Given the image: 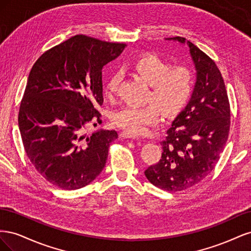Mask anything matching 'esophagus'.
I'll return each mask as SVG.
<instances>
[{
	"label": "esophagus",
	"mask_w": 251,
	"mask_h": 251,
	"mask_svg": "<svg viewBox=\"0 0 251 251\" xmlns=\"http://www.w3.org/2000/svg\"><path fill=\"white\" fill-rule=\"evenodd\" d=\"M120 137L126 138V139H138L139 136L136 134H133V133H130V132H123L120 134Z\"/></svg>",
	"instance_id": "esophagus-1"
}]
</instances>
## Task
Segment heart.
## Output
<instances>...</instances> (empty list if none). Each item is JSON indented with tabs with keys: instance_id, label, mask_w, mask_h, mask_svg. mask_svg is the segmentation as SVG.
<instances>
[{
	"instance_id": "heart-1",
	"label": "heart",
	"mask_w": 251,
	"mask_h": 251,
	"mask_svg": "<svg viewBox=\"0 0 251 251\" xmlns=\"http://www.w3.org/2000/svg\"><path fill=\"white\" fill-rule=\"evenodd\" d=\"M132 69L150 85L147 100L151 102L125 105L113 113L112 120L126 132L140 134L157 123L161 115L160 109L169 116L180 112L191 97L194 78L187 67H171L170 63L154 54L138 57L132 64ZM121 79L123 73L120 71L112 72L105 82V94H115Z\"/></svg>"
}]
</instances>
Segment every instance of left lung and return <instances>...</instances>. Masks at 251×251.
<instances>
[{
	"instance_id": "1",
	"label": "left lung",
	"mask_w": 251,
	"mask_h": 251,
	"mask_svg": "<svg viewBox=\"0 0 251 251\" xmlns=\"http://www.w3.org/2000/svg\"><path fill=\"white\" fill-rule=\"evenodd\" d=\"M189 48L196 68L191 98L168 130L162 155L144 175L168 192L184 191L214 171L228 138L230 108L221 72L209 56L184 37L165 39Z\"/></svg>"
}]
</instances>
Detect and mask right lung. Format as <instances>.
Listing matches in <instances>:
<instances>
[{"instance_id": "1", "label": "right lung", "mask_w": 251, "mask_h": 251, "mask_svg": "<svg viewBox=\"0 0 251 251\" xmlns=\"http://www.w3.org/2000/svg\"><path fill=\"white\" fill-rule=\"evenodd\" d=\"M126 47L75 35L43 53L30 71L19 127L29 160L53 185L78 189L103 170L117 132L83 131L100 120L103 66Z\"/></svg>"}]
</instances>
